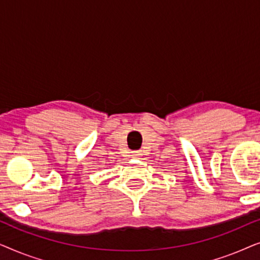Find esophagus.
Instances as JSON below:
<instances>
[{"instance_id": "esophagus-1", "label": "esophagus", "mask_w": 260, "mask_h": 260, "mask_svg": "<svg viewBox=\"0 0 260 260\" xmlns=\"http://www.w3.org/2000/svg\"><path fill=\"white\" fill-rule=\"evenodd\" d=\"M142 154H141V151H131V156H133L134 158H137V157H140Z\"/></svg>"}]
</instances>
